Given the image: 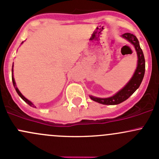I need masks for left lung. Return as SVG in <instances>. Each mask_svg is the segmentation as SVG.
Instances as JSON below:
<instances>
[{"mask_svg":"<svg viewBox=\"0 0 159 159\" xmlns=\"http://www.w3.org/2000/svg\"><path fill=\"white\" fill-rule=\"evenodd\" d=\"M122 37L127 40L129 43H131L134 46L135 51L138 57V62H137V67L135 69V73L132 76L130 80L125 85L122 89L118 91L113 96L108 98H99L96 96H89L92 100L97 102L103 105H117L121 103L126 100L130 96H132L135 90L139 87L141 83L143 80L144 75H145V61L144 57L143 52L141 49L139 42L135 35L129 33H125L122 34Z\"/></svg>","mask_w":159,"mask_h":159,"instance_id":"obj_1","label":"left lung"}]
</instances>
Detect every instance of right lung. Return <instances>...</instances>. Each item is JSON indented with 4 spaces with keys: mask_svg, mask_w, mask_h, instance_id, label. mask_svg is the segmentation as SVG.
<instances>
[{
    "mask_svg": "<svg viewBox=\"0 0 159 159\" xmlns=\"http://www.w3.org/2000/svg\"><path fill=\"white\" fill-rule=\"evenodd\" d=\"M23 43H24V42H22V43H21V44H22ZM13 67H14V64L12 65V82H13V85H14V88H15L16 91H17V94H18L19 96H20V97L21 99H22L24 101V102H27V103L28 104L29 106H32V107H35V108H36V106H34V105L33 104L32 102H31L30 100H28V99H27V98H25V97H24V96H23V95H22V93H21L20 92V90H19V89H18V88L17 87V85H16L15 80H14V74H13V72H14V70H13Z\"/></svg>",
    "mask_w": 159,
    "mask_h": 159,
    "instance_id": "right-lung-1",
    "label": "right lung"
}]
</instances>
